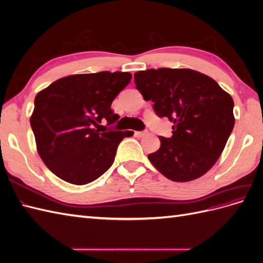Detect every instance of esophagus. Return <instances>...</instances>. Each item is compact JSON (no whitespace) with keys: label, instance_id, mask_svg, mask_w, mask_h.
I'll use <instances>...</instances> for the list:
<instances>
[{"label":"esophagus","instance_id":"esophagus-1","mask_svg":"<svg viewBox=\"0 0 263 263\" xmlns=\"http://www.w3.org/2000/svg\"><path fill=\"white\" fill-rule=\"evenodd\" d=\"M147 134H148L147 130H144V132H135V136H136V137H145Z\"/></svg>","mask_w":263,"mask_h":263}]
</instances>
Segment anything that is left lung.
I'll return each mask as SVG.
<instances>
[{
  "label": "left lung",
  "instance_id": "1",
  "mask_svg": "<svg viewBox=\"0 0 263 263\" xmlns=\"http://www.w3.org/2000/svg\"><path fill=\"white\" fill-rule=\"evenodd\" d=\"M135 84L159 117L173 123L170 138L148 155L165 178L187 182L216 163L235 125L234 101L212 78L191 69L138 71Z\"/></svg>",
  "mask_w": 263,
  "mask_h": 263
}]
</instances>
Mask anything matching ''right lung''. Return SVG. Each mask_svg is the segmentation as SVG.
<instances>
[{
    "label": "right lung",
    "mask_w": 263,
    "mask_h": 263,
    "mask_svg": "<svg viewBox=\"0 0 263 263\" xmlns=\"http://www.w3.org/2000/svg\"><path fill=\"white\" fill-rule=\"evenodd\" d=\"M132 80L129 72L74 74L51 83L35 98L30 117L38 154L53 174L83 185L113 164L117 147L134 132L106 129L119 116L112 102Z\"/></svg>",
    "instance_id": "1"
}]
</instances>
